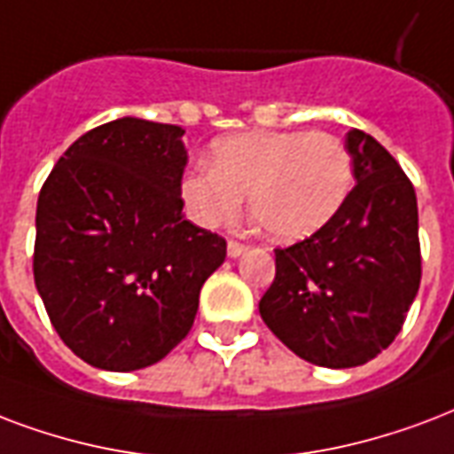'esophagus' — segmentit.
Masks as SVG:
<instances>
[{
    "instance_id": "esophagus-1",
    "label": "esophagus",
    "mask_w": 454,
    "mask_h": 454,
    "mask_svg": "<svg viewBox=\"0 0 454 454\" xmlns=\"http://www.w3.org/2000/svg\"><path fill=\"white\" fill-rule=\"evenodd\" d=\"M245 250H247V245H242L238 240H228V257H240Z\"/></svg>"
}]
</instances>
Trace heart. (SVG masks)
<instances>
[{
    "label": "heart",
    "mask_w": 454,
    "mask_h": 454,
    "mask_svg": "<svg viewBox=\"0 0 454 454\" xmlns=\"http://www.w3.org/2000/svg\"><path fill=\"white\" fill-rule=\"evenodd\" d=\"M352 190V159L326 130H245L214 140L209 166L178 181L183 209L197 226L238 216L247 195L252 219L269 238L295 242L331 223Z\"/></svg>",
    "instance_id": "b5f03b06"
}]
</instances>
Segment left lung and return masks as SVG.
<instances>
[{"label":"left lung","mask_w":454,"mask_h":454,"mask_svg":"<svg viewBox=\"0 0 454 454\" xmlns=\"http://www.w3.org/2000/svg\"><path fill=\"white\" fill-rule=\"evenodd\" d=\"M357 185L331 223L278 247L259 300L271 333L328 369L366 364L400 333L421 281L414 185L364 130L345 137Z\"/></svg>","instance_id":"1"}]
</instances>
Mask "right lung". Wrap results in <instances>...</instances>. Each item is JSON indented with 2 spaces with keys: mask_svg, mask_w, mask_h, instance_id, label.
Returning <instances> with one entry per match:
<instances>
[{
  "mask_svg": "<svg viewBox=\"0 0 454 454\" xmlns=\"http://www.w3.org/2000/svg\"><path fill=\"white\" fill-rule=\"evenodd\" d=\"M183 133L135 116L92 128L37 197L35 286L59 338L97 369L164 359L226 259L221 235L183 216Z\"/></svg>",
  "mask_w": 454,
  "mask_h": 454,
  "instance_id": "obj_1",
  "label": "right lung"
}]
</instances>
